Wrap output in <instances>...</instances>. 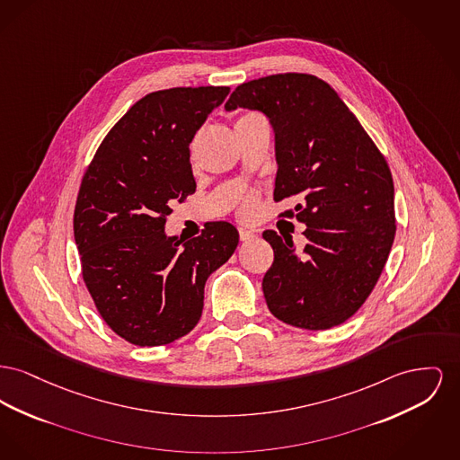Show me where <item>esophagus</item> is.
<instances>
[{"mask_svg": "<svg viewBox=\"0 0 460 460\" xmlns=\"http://www.w3.org/2000/svg\"><path fill=\"white\" fill-rule=\"evenodd\" d=\"M253 238H255V233H253V231L240 227V240H242V242H248V240H253Z\"/></svg>", "mask_w": 460, "mask_h": 460, "instance_id": "obj_1", "label": "esophagus"}]
</instances>
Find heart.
<instances>
[{
    "label": "heart",
    "instance_id": "obj_1",
    "mask_svg": "<svg viewBox=\"0 0 460 460\" xmlns=\"http://www.w3.org/2000/svg\"><path fill=\"white\" fill-rule=\"evenodd\" d=\"M257 118H262L261 114L257 112H248L243 114L236 123H242V121H250V119H257ZM257 212V194L255 192H246L242 196L240 199V207H238V214L243 218H252Z\"/></svg>",
    "mask_w": 460,
    "mask_h": 460
}]
</instances>
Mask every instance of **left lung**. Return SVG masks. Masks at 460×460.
Masks as SVG:
<instances>
[{
  "label": "left lung",
  "mask_w": 460,
  "mask_h": 460,
  "mask_svg": "<svg viewBox=\"0 0 460 460\" xmlns=\"http://www.w3.org/2000/svg\"><path fill=\"white\" fill-rule=\"evenodd\" d=\"M262 111L276 137L274 201L298 196L307 229L294 243L264 231L274 261L262 290L283 323L326 330L344 323L372 294L396 233L391 170L376 142L328 83L283 73L236 86L226 109Z\"/></svg>",
  "instance_id": "obj_1"
}]
</instances>
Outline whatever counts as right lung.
<instances>
[{
	"label": "right lung",
	"instance_id": "right-lung-1",
	"mask_svg": "<svg viewBox=\"0 0 460 460\" xmlns=\"http://www.w3.org/2000/svg\"><path fill=\"white\" fill-rule=\"evenodd\" d=\"M229 86H179L137 101L109 130L82 179L75 240L83 281L127 342L170 344L196 326L207 278L238 246L229 222H207L182 243L164 234L175 201L196 190L190 144Z\"/></svg>",
	"mask_w": 460,
	"mask_h": 460
}]
</instances>
